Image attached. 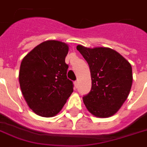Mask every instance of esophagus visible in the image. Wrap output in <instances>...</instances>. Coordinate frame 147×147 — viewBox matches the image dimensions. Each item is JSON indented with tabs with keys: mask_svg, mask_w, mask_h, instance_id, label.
<instances>
[{
	"mask_svg": "<svg viewBox=\"0 0 147 147\" xmlns=\"http://www.w3.org/2000/svg\"><path fill=\"white\" fill-rule=\"evenodd\" d=\"M74 85H75V88H78V80H75V81H74Z\"/></svg>",
	"mask_w": 147,
	"mask_h": 147,
	"instance_id": "34e87169",
	"label": "esophagus"
}]
</instances>
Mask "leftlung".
Wrapping results in <instances>:
<instances>
[{"instance_id":"1","label":"left lung","mask_w":147,"mask_h":147,"mask_svg":"<svg viewBox=\"0 0 147 147\" xmlns=\"http://www.w3.org/2000/svg\"><path fill=\"white\" fill-rule=\"evenodd\" d=\"M90 67L92 85L83 97L86 108L96 117L111 116L129 96L132 84V67L119 53L110 48L89 49L78 46Z\"/></svg>"}]
</instances>
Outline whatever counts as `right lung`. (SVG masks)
I'll list each match as a JSON object with an SVG mask.
<instances>
[{"label":"right lung","mask_w":147,"mask_h":147,"mask_svg":"<svg viewBox=\"0 0 147 147\" xmlns=\"http://www.w3.org/2000/svg\"><path fill=\"white\" fill-rule=\"evenodd\" d=\"M68 46L56 40L43 42L22 59L19 83L22 94L36 114L53 117L59 113L74 91L65 63Z\"/></svg>","instance_id":"obj_1"}]
</instances>
